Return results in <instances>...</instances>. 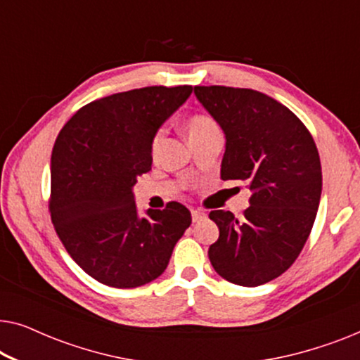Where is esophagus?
<instances>
[{"mask_svg": "<svg viewBox=\"0 0 360 360\" xmlns=\"http://www.w3.org/2000/svg\"><path fill=\"white\" fill-rule=\"evenodd\" d=\"M206 216L205 211L201 210H191V219H193V223H198V221H201Z\"/></svg>", "mask_w": 360, "mask_h": 360, "instance_id": "1", "label": "esophagus"}]
</instances>
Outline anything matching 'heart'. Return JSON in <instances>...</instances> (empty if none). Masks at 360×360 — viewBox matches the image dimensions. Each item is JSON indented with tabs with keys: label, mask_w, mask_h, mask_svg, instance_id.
Here are the masks:
<instances>
[{
	"label": "heart",
	"mask_w": 360,
	"mask_h": 360,
	"mask_svg": "<svg viewBox=\"0 0 360 360\" xmlns=\"http://www.w3.org/2000/svg\"><path fill=\"white\" fill-rule=\"evenodd\" d=\"M214 131H219L218 124H216V121L213 120V117H210L206 115H193V116H190L185 122V132H186V137H188L190 144L191 142L201 139V137L211 134V132H214ZM162 139H164V132L159 131L154 136V139H152V146H150L152 155H157V152H159V149H160Z\"/></svg>",
	"instance_id": "1"
}]
</instances>
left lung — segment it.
Instances as JSON below:
<instances>
[{
    "mask_svg": "<svg viewBox=\"0 0 360 360\" xmlns=\"http://www.w3.org/2000/svg\"><path fill=\"white\" fill-rule=\"evenodd\" d=\"M221 126L226 150L221 179L245 180L252 191L240 218L214 210L219 238L208 257L240 287H259L290 269L302 252L321 198V162L302 121L274 98L249 88L195 86Z\"/></svg>",
    "mask_w": 360,
    "mask_h": 360,
    "instance_id": "1",
    "label": "left lung"
}]
</instances>
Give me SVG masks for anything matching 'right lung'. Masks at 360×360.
I'll return each instance as SVG.
<instances>
[{
    "label": "right lung",
    "mask_w": 360,
    "mask_h": 360,
    "mask_svg": "<svg viewBox=\"0 0 360 360\" xmlns=\"http://www.w3.org/2000/svg\"><path fill=\"white\" fill-rule=\"evenodd\" d=\"M193 86H146L78 110L58 132L51 159V218L85 272L115 288L160 277L191 224L184 205L139 216L132 188L152 167V139Z\"/></svg>",
    "instance_id": "1"
}]
</instances>
